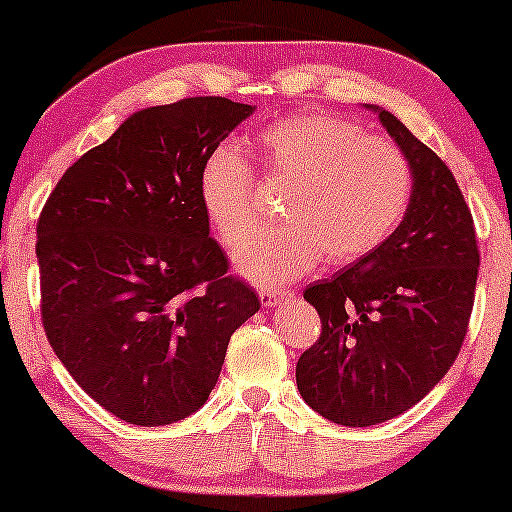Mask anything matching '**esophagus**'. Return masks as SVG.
Returning <instances> with one entry per match:
<instances>
[{
    "mask_svg": "<svg viewBox=\"0 0 512 512\" xmlns=\"http://www.w3.org/2000/svg\"><path fill=\"white\" fill-rule=\"evenodd\" d=\"M293 293L291 291H260V301L264 308H272V305L281 303L284 298H291Z\"/></svg>",
    "mask_w": 512,
    "mask_h": 512,
    "instance_id": "obj_1",
    "label": "esophagus"
}]
</instances>
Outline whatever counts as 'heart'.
Returning a JSON list of instances; mask_svg holds the SVG:
<instances>
[{
	"instance_id": "obj_1",
	"label": "heart",
	"mask_w": 512,
	"mask_h": 512,
	"mask_svg": "<svg viewBox=\"0 0 512 512\" xmlns=\"http://www.w3.org/2000/svg\"><path fill=\"white\" fill-rule=\"evenodd\" d=\"M267 175L289 182L281 199L286 226L264 231L236 252V267L262 286H281L317 267L358 260L402 223L414 178L395 142L370 137L356 122L332 115H293L260 134ZM202 204L228 248L260 223L250 163L231 144L216 146L199 178Z\"/></svg>"
}]
</instances>
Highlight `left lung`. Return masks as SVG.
<instances>
[{
	"instance_id": "8db88e82",
	"label": "left lung",
	"mask_w": 512,
	"mask_h": 512,
	"mask_svg": "<svg viewBox=\"0 0 512 512\" xmlns=\"http://www.w3.org/2000/svg\"><path fill=\"white\" fill-rule=\"evenodd\" d=\"M378 113L411 166L407 214L380 248L303 298L322 320L296 366L308 407L339 426H375L421 402L460 354L479 274L472 211L455 175L395 115Z\"/></svg>"
}]
</instances>
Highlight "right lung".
I'll return each mask as SVG.
<instances>
[{
    "label": "right lung",
    "instance_id": "right-lung-1",
    "mask_svg": "<svg viewBox=\"0 0 512 512\" xmlns=\"http://www.w3.org/2000/svg\"><path fill=\"white\" fill-rule=\"evenodd\" d=\"M252 105L185 98L137 110L67 168L38 219L40 313L52 351L117 419H187L231 334L260 310L209 236L204 161Z\"/></svg>",
    "mask_w": 512,
    "mask_h": 512
}]
</instances>
